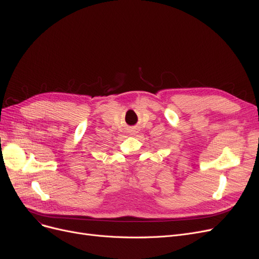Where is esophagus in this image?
Returning a JSON list of instances; mask_svg holds the SVG:
<instances>
[{
    "label": "esophagus",
    "instance_id": "obj_1",
    "mask_svg": "<svg viewBox=\"0 0 259 259\" xmlns=\"http://www.w3.org/2000/svg\"><path fill=\"white\" fill-rule=\"evenodd\" d=\"M136 134H138V131L135 129V130H131V135L132 136H136Z\"/></svg>",
    "mask_w": 259,
    "mask_h": 259
}]
</instances>
